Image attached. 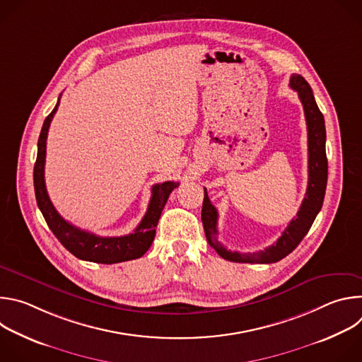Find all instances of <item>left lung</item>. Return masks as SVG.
Wrapping results in <instances>:
<instances>
[{
	"instance_id": "left-lung-1",
	"label": "left lung",
	"mask_w": 362,
	"mask_h": 362,
	"mask_svg": "<svg viewBox=\"0 0 362 362\" xmlns=\"http://www.w3.org/2000/svg\"><path fill=\"white\" fill-rule=\"evenodd\" d=\"M291 88H293L303 106L306 129H308V187L296 218L289 222L282 236L265 250H257L253 253H240L228 250L218 240V211L211 203L208 192L204 189V199L202 206V222L204 228V235L209 245L223 257L230 262L240 264H274L278 262L286 255H289L303 239V236L311 229L317 215L320 214L325 189L328 180V160L325 153V120L318 109L314 93L308 81L299 76L293 74L289 81Z\"/></svg>"
}]
</instances>
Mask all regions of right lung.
<instances>
[{
	"label": "right lung",
	"mask_w": 362,
	"mask_h": 362,
	"mask_svg": "<svg viewBox=\"0 0 362 362\" xmlns=\"http://www.w3.org/2000/svg\"><path fill=\"white\" fill-rule=\"evenodd\" d=\"M60 97L53 112L45 117L40 137H38L37 160L34 165V190H35V199H37L38 208L51 232H53L56 238L60 240V243L69 252H71L76 257H78V259L95 262V264H107V265L137 259V257H141L147 252V249L151 246L154 235H156V226H158L159 218L169 199V194L172 193L173 189L177 187L179 183L163 182L159 185H154L151 187V199H150L146 215L143 216L141 222L134 229V232L126 236H115V238L97 236L94 233L81 230L74 225L69 223L66 219L60 216L53 203H51L45 189V182H44L47 134H48L49 123L53 120L59 109Z\"/></svg>",
	"instance_id": "obj_1"
}]
</instances>
